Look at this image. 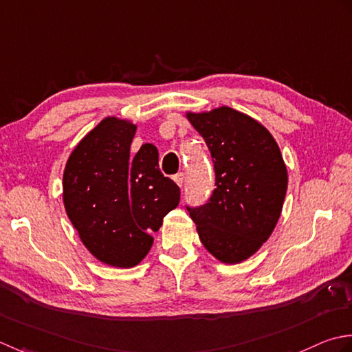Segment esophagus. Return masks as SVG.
<instances>
[{
  "label": "esophagus",
  "mask_w": 352,
  "mask_h": 352,
  "mask_svg": "<svg viewBox=\"0 0 352 352\" xmlns=\"http://www.w3.org/2000/svg\"><path fill=\"white\" fill-rule=\"evenodd\" d=\"M173 179H175V182H176L179 186H182V185H184V179H185V175H184L182 171H181V173H176V175L173 176Z\"/></svg>",
  "instance_id": "34e87169"
}]
</instances>
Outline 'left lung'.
<instances>
[{"label":"left lung","instance_id":"obj_1","mask_svg":"<svg viewBox=\"0 0 352 352\" xmlns=\"http://www.w3.org/2000/svg\"><path fill=\"white\" fill-rule=\"evenodd\" d=\"M210 150L216 188L206 204L186 206L208 252L226 264L245 261L281 216L287 168L266 127L228 106L188 113Z\"/></svg>","mask_w":352,"mask_h":352}]
</instances>
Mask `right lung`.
<instances>
[{
	"mask_svg": "<svg viewBox=\"0 0 352 352\" xmlns=\"http://www.w3.org/2000/svg\"><path fill=\"white\" fill-rule=\"evenodd\" d=\"M136 126L107 117L78 142L63 171V204L83 245L97 260L133 267L153 245L150 235L181 199L157 164V150L131 144Z\"/></svg>",
	"mask_w": 352,
	"mask_h": 352,
	"instance_id": "add662e5",
	"label": "right lung"
}]
</instances>
